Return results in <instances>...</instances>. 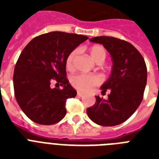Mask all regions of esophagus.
Here are the masks:
<instances>
[{"label": "esophagus", "instance_id": "1", "mask_svg": "<svg viewBox=\"0 0 159 159\" xmlns=\"http://www.w3.org/2000/svg\"><path fill=\"white\" fill-rule=\"evenodd\" d=\"M77 97H84V94H83V93H82V92H77Z\"/></svg>", "mask_w": 159, "mask_h": 159}]
</instances>
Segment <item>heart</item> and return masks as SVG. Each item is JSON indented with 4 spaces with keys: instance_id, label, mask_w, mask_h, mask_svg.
I'll list each match as a JSON object with an SVG mask.
<instances>
[{
    "instance_id": "b5f03b06",
    "label": "heart",
    "mask_w": 159,
    "mask_h": 159,
    "mask_svg": "<svg viewBox=\"0 0 159 159\" xmlns=\"http://www.w3.org/2000/svg\"><path fill=\"white\" fill-rule=\"evenodd\" d=\"M89 53L91 57L95 62L97 63H102L107 56V52L106 48L102 45L92 46L89 48ZM78 50L74 49L68 54L66 58V67L67 69L72 70L73 68L74 60L77 57ZM72 85L76 88L82 92H88L94 87L99 85L102 82V77L97 75H87L78 74L71 78Z\"/></svg>"
}]
</instances>
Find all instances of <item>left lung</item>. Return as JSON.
Wrapping results in <instances>:
<instances>
[{"label":"left lung","instance_id":"obj_1","mask_svg":"<svg viewBox=\"0 0 159 159\" xmlns=\"http://www.w3.org/2000/svg\"><path fill=\"white\" fill-rule=\"evenodd\" d=\"M101 43L112 59V71L101 87L102 93L111 91L108 99L96 97V103L87 109L89 118L103 126L123 123L137 110L143 100L147 83V67L141 53L130 43L120 39L99 36L90 39Z\"/></svg>","mask_w":159,"mask_h":159}]
</instances>
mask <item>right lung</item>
Returning <instances> with one entry per match:
<instances>
[{
  "instance_id": "add662e5",
  "label": "right lung",
  "mask_w": 159,
  "mask_h": 159,
  "mask_svg": "<svg viewBox=\"0 0 159 159\" xmlns=\"http://www.w3.org/2000/svg\"><path fill=\"white\" fill-rule=\"evenodd\" d=\"M88 37L49 32L34 38L21 52L13 76L15 96L20 109L39 125H53L66 115V101L77 92L66 77V58ZM54 80L62 89H52Z\"/></svg>"
}]
</instances>
